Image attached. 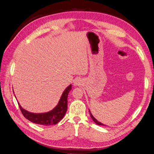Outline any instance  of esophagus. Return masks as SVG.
<instances>
[{
    "mask_svg": "<svg viewBox=\"0 0 154 154\" xmlns=\"http://www.w3.org/2000/svg\"><path fill=\"white\" fill-rule=\"evenodd\" d=\"M79 84H80V82H79V80H75L74 81V85H79Z\"/></svg>",
    "mask_w": 154,
    "mask_h": 154,
    "instance_id": "obj_1",
    "label": "esophagus"
}]
</instances>
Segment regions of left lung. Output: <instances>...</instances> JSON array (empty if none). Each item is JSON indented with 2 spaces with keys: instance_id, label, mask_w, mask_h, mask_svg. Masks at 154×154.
Here are the masks:
<instances>
[{
  "instance_id": "1",
  "label": "left lung",
  "mask_w": 154,
  "mask_h": 154,
  "mask_svg": "<svg viewBox=\"0 0 154 154\" xmlns=\"http://www.w3.org/2000/svg\"><path fill=\"white\" fill-rule=\"evenodd\" d=\"M89 113H90V116H91V117L92 118V119H93V121L97 125H103V126H105V124H103V123H101L100 122H99V121H97V119H96L93 116V115L91 114V111H90V110L89 109Z\"/></svg>"
}]
</instances>
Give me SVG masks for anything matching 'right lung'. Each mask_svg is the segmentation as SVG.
Listing matches in <instances>:
<instances>
[{"label": "right lung", "instance_id": "1", "mask_svg": "<svg viewBox=\"0 0 154 154\" xmlns=\"http://www.w3.org/2000/svg\"><path fill=\"white\" fill-rule=\"evenodd\" d=\"M71 85H69L63 91L58 104L53 109L47 113H34L24 109L19 103V108L23 115L26 119L34 123L43 125H55L59 122L65 116L67 110V97L69 91L71 90Z\"/></svg>", "mask_w": 154, "mask_h": 154}]
</instances>
